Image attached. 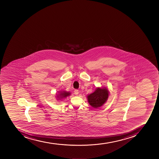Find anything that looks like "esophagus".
Returning <instances> with one entry per match:
<instances>
[{"label": "esophagus", "mask_w": 159, "mask_h": 159, "mask_svg": "<svg viewBox=\"0 0 159 159\" xmlns=\"http://www.w3.org/2000/svg\"><path fill=\"white\" fill-rule=\"evenodd\" d=\"M74 94L76 95H77L78 94H79V91L78 89H75L74 91Z\"/></svg>", "instance_id": "esophagus-1"}]
</instances>
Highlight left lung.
<instances>
[{
    "label": "left lung",
    "mask_w": 159,
    "mask_h": 159,
    "mask_svg": "<svg viewBox=\"0 0 159 159\" xmlns=\"http://www.w3.org/2000/svg\"><path fill=\"white\" fill-rule=\"evenodd\" d=\"M109 93L106 88H97L94 92L88 96V102L94 108L98 109L107 102Z\"/></svg>",
    "instance_id": "1"
}]
</instances>
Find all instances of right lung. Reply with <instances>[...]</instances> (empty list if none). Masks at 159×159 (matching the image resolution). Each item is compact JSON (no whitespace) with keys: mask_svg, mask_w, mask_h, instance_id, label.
Returning a JSON list of instances; mask_svg holds the SVG:
<instances>
[{"mask_svg":"<svg viewBox=\"0 0 159 159\" xmlns=\"http://www.w3.org/2000/svg\"><path fill=\"white\" fill-rule=\"evenodd\" d=\"M70 95V93L66 92V91H63V92H61L59 95L57 96V98H59V99H61L63 98H66L67 96H68Z\"/></svg>","mask_w":159,"mask_h":159,"instance_id":"obj_1","label":"right lung"}]
</instances>
